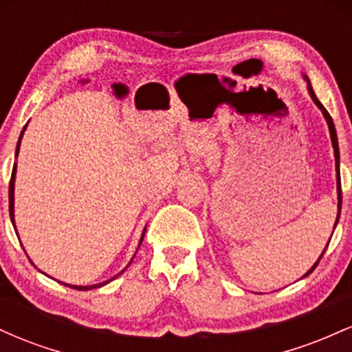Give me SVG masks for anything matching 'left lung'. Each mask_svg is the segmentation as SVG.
Wrapping results in <instances>:
<instances>
[{"mask_svg": "<svg viewBox=\"0 0 352 352\" xmlns=\"http://www.w3.org/2000/svg\"><path fill=\"white\" fill-rule=\"evenodd\" d=\"M306 80H308V79H306ZM308 89H309V94H311V98H313V100H314V104H316V106H318L319 109H321V111H322V114H324V117H326V120H328V125H329V132H331V140H333L334 157H336V177H338V218H336V223H334V228H336V225H338V221H339V215H341V205H342V195H341V193H342V192H341V173H339V147H338V135H336V129H334V122H333V119H331L329 112L326 111L324 106H322L321 102H319L318 98H316V94H314V91H313V89H311V86H309ZM329 241H331V240H329ZM328 245H329V243H328ZM328 245H326V248H328ZM326 248H324V252H326ZM324 252L321 253V256H319V260L316 261V263H314L313 268H311L309 272L305 274V276H308L309 273H313V270L316 268L319 261H321V258H322V254H324Z\"/></svg>", "mask_w": 352, "mask_h": 352, "instance_id": "1", "label": "left lung"}]
</instances>
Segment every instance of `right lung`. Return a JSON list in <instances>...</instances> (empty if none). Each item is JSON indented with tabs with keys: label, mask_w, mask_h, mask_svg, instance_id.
I'll return each mask as SVG.
<instances>
[{
	"label": "right lung",
	"mask_w": 352,
	"mask_h": 352,
	"mask_svg": "<svg viewBox=\"0 0 352 352\" xmlns=\"http://www.w3.org/2000/svg\"><path fill=\"white\" fill-rule=\"evenodd\" d=\"M24 129H26V127H23V132H24ZM23 132H21V135H19L18 145H16V157H18V152H19V144H21ZM14 175H16V164H14V167H13V173H11V180H10V217H11V221H13V225H14V213H13V210H14V205H13V201H14L13 200L14 199ZM142 240H144V235H142V238H140V243H142ZM106 283H109V281H106ZM106 283H100V285H94V286H74V285H67V286H69V288L79 289V292H86V289L99 288V286L106 285ZM64 285H66V283H64Z\"/></svg>",
	"instance_id": "1"
}]
</instances>
